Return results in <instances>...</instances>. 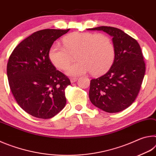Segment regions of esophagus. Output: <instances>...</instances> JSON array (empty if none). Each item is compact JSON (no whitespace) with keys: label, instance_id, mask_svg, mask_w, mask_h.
Instances as JSON below:
<instances>
[{"label":"esophagus","instance_id":"1","mask_svg":"<svg viewBox=\"0 0 156 156\" xmlns=\"http://www.w3.org/2000/svg\"><path fill=\"white\" fill-rule=\"evenodd\" d=\"M77 80H78V78H74V77H73V78H71V83H75V82L76 81H77Z\"/></svg>","mask_w":156,"mask_h":156}]
</instances>
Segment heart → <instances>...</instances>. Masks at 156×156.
Segmentation results:
<instances>
[{
    "instance_id": "1",
    "label": "heart",
    "mask_w": 156,
    "mask_h": 156,
    "mask_svg": "<svg viewBox=\"0 0 156 156\" xmlns=\"http://www.w3.org/2000/svg\"><path fill=\"white\" fill-rule=\"evenodd\" d=\"M63 44L54 43L48 53L52 65L60 70L68 68L76 54L78 60L68 69L67 74L80 76L91 72L98 76L109 69L115 58V49L109 37L102 34L74 32L65 36Z\"/></svg>"
}]
</instances>
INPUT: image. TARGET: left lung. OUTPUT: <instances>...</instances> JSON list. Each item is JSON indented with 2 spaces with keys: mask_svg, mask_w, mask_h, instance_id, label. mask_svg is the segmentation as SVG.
<instances>
[{
  "mask_svg": "<svg viewBox=\"0 0 156 156\" xmlns=\"http://www.w3.org/2000/svg\"><path fill=\"white\" fill-rule=\"evenodd\" d=\"M103 31L112 36L115 58L110 69L90 82L91 103L108 113H117L133 103L140 89L145 63L136 40L120 29L101 26L88 29Z\"/></svg>",
  "mask_w": 156,
  "mask_h": 156,
  "instance_id": "left-lung-1",
  "label": "left lung"
}]
</instances>
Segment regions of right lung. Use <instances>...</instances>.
<instances>
[{
  "mask_svg": "<svg viewBox=\"0 0 156 156\" xmlns=\"http://www.w3.org/2000/svg\"><path fill=\"white\" fill-rule=\"evenodd\" d=\"M69 31H36L15 47L7 66L9 87L18 105L29 114L49 119L66 105L70 80L52 65L48 56L54 42Z\"/></svg>",
  "mask_w": 156,
  "mask_h": 156,
  "instance_id": "add662e5",
  "label": "right lung"
}]
</instances>
